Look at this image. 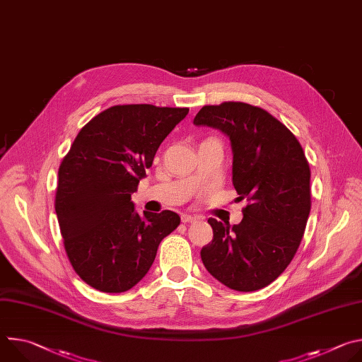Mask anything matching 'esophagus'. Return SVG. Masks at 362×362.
Returning <instances> with one entry per match:
<instances>
[{
	"label": "esophagus",
	"instance_id": "esophagus-1",
	"mask_svg": "<svg viewBox=\"0 0 362 362\" xmlns=\"http://www.w3.org/2000/svg\"><path fill=\"white\" fill-rule=\"evenodd\" d=\"M202 218L200 216H192V215H182V222L183 223H192V222H196V221H200Z\"/></svg>",
	"mask_w": 362,
	"mask_h": 362
}]
</instances>
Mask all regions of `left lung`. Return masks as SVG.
Here are the masks:
<instances>
[{"mask_svg":"<svg viewBox=\"0 0 362 362\" xmlns=\"http://www.w3.org/2000/svg\"><path fill=\"white\" fill-rule=\"evenodd\" d=\"M193 124L229 137L236 199L249 202L238 225L208 221L214 240L200 250L202 262L230 289H262L291 264L311 211V172L303 150L279 120L240 101L204 106Z\"/></svg>","mask_w":362,"mask_h":362,"instance_id":"obj_1","label":"left lung"}]
</instances>
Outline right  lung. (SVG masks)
<instances>
[{
	"instance_id": "obj_1",
	"label": "right lung",
	"mask_w": 362,
	"mask_h": 362,
	"mask_svg": "<svg viewBox=\"0 0 362 362\" xmlns=\"http://www.w3.org/2000/svg\"><path fill=\"white\" fill-rule=\"evenodd\" d=\"M189 109L113 106L77 134L59 169L56 214L69 259L94 289L120 293L148 272L160 242L180 225L172 211L132 200L162 141Z\"/></svg>"
}]
</instances>
